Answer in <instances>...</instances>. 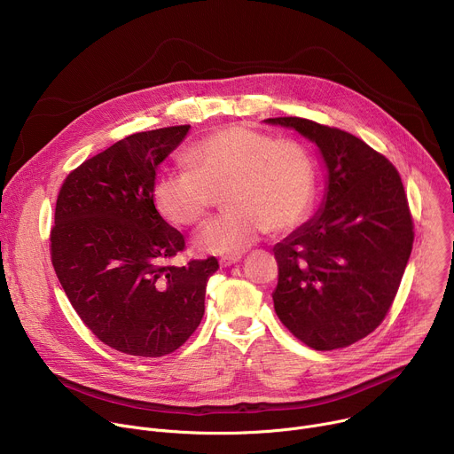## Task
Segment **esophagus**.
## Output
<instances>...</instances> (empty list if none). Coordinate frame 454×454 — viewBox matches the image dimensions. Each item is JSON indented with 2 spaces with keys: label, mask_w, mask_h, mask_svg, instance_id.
Segmentation results:
<instances>
[{
  "label": "esophagus",
  "mask_w": 454,
  "mask_h": 454,
  "mask_svg": "<svg viewBox=\"0 0 454 454\" xmlns=\"http://www.w3.org/2000/svg\"><path fill=\"white\" fill-rule=\"evenodd\" d=\"M221 266L223 268H230V266H233V264H237V262H240V254H231V256H223L221 258Z\"/></svg>",
  "instance_id": "34e87169"
}]
</instances>
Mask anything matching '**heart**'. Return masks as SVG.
Here are the masks:
<instances>
[{"label": "heart", "instance_id": "heart-1", "mask_svg": "<svg viewBox=\"0 0 454 454\" xmlns=\"http://www.w3.org/2000/svg\"><path fill=\"white\" fill-rule=\"evenodd\" d=\"M183 160L186 168L158 177L153 200L167 223L190 228L208 215L215 193L224 192L228 212L196 237L203 253L239 254L266 230H293L312 207L316 167L296 140H277L237 123L190 147Z\"/></svg>", "mask_w": 454, "mask_h": 454}]
</instances>
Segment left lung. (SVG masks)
I'll return each instance as SVG.
<instances>
[{
	"mask_svg": "<svg viewBox=\"0 0 454 454\" xmlns=\"http://www.w3.org/2000/svg\"><path fill=\"white\" fill-rule=\"evenodd\" d=\"M312 142L327 168L317 214L278 242L275 310L314 350L373 333L401 286L413 221L397 168L363 140L307 118L264 120Z\"/></svg>",
	"mask_w": 454,
	"mask_h": 454,
	"instance_id": "obj_1",
	"label": "left lung"
}]
</instances>
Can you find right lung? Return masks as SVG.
I'll list each match as a JSON object with an SVG mask.
<instances>
[{
    "instance_id": "add662e5",
    "label": "right lung",
    "mask_w": 454,
    "mask_h": 454,
    "mask_svg": "<svg viewBox=\"0 0 454 454\" xmlns=\"http://www.w3.org/2000/svg\"><path fill=\"white\" fill-rule=\"evenodd\" d=\"M190 125L127 137L64 179L50 233L57 278L88 329L107 347L161 357L200 327L215 256L170 266L183 235L156 210L158 165Z\"/></svg>"
}]
</instances>
